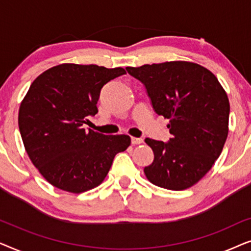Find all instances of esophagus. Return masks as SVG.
Instances as JSON below:
<instances>
[{
	"label": "esophagus",
	"instance_id": "obj_1",
	"mask_svg": "<svg viewBox=\"0 0 251 251\" xmlns=\"http://www.w3.org/2000/svg\"><path fill=\"white\" fill-rule=\"evenodd\" d=\"M144 139L143 138H138V137H131V144L133 145H139V144H143Z\"/></svg>",
	"mask_w": 251,
	"mask_h": 251
}]
</instances>
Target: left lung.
Returning <instances> with one entry per match:
<instances>
[{
	"instance_id": "obj_1",
	"label": "left lung",
	"mask_w": 251,
	"mask_h": 251,
	"mask_svg": "<svg viewBox=\"0 0 251 251\" xmlns=\"http://www.w3.org/2000/svg\"><path fill=\"white\" fill-rule=\"evenodd\" d=\"M145 85L156 114L169 119L168 143L146 138L154 160L144 168L156 186L181 191L197 184L221 155L228 133L229 101L217 77L188 61L126 67Z\"/></svg>"
}]
</instances>
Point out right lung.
<instances>
[{
    "mask_svg": "<svg viewBox=\"0 0 251 251\" xmlns=\"http://www.w3.org/2000/svg\"><path fill=\"white\" fill-rule=\"evenodd\" d=\"M123 74L121 67L61 64L30 84L19 108V131L30 161L54 187L71 193L97 187L116 154L129 147V136L83 128L98 113L101 88Z\"/></svg>",
    "mask_w": 251,
    "mask_h": 251,
    "instance_id": "1",
    "label": "right lung"
}]
</instances>
